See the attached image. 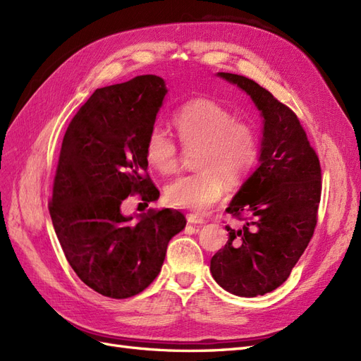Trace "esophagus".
I'll use <instances>...</instances> for the list:
<instances>
[{"label":"esophagus","mask_w":361,"mask_h":361,"mask_svg":"<svg viewBox=\"0 0 361 361\" xmlns=\"http://www.w3.org/2000/svg\"><path fill=\"white\" fill-rule=\"evenodd\" d=\"M187 220H188L190 224H203L204 223V218L202 215H197V214H188Z\"/></svg>","instance_id":"obj_1"}]
</instances>
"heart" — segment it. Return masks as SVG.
Wrapping results in <instances>:
<instances>
[{
  "mask_svg": "<svg viewBox=\"0 0 361 361\" xmlns=\"http://www.w3.org/2000/svg\"><path fill=\"white\" fill-rule=\"evenodd\" d=\"M183 147L199 146L195 167L200 169L169 182L164 199L173 207L204 211L221 199L228 185L241 183L259 159L260 138L257 129L211 99H192L174 114ZM149 166L161 174L176 171L179 147L166 130L155 126L145 141Z\"/></svg>",
  "mask_w": 361,
  "mask_h": 361,
  "instance_id": "1",
  "label": "heart"
}]
</instances>
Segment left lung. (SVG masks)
Here are the masks:
<instances>
[{"label": "left lung", "mask_w": 361, "mask_h": 361, "mask_svg": "<svg viewBox=\"0 0 361 361\" xmlns=\"http://www.w3.org/2000/svg\"><path fill=\"white\" fill-rule=\"evenodd\" d=\"M216 76L245 92L264 118L259 167L226 209L245 223L226 226L227 243L211 259L218 285L251 298L283 285L307 248L318 220L321 166L289 106L243 75Z\"/></svg>", "instance_id": "8db88e82"}]
</instances>
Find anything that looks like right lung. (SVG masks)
I'll return each mask as SVG.
<instances>
[{
    "mask_svg": "<svg viewBox=\"0 0 361 361\" xmlns=\"http://www.w3.org/2000/svg\"><path fill=\"white\" fill-rule=\"evenodd\" d=\"M166 81L140 75L94 90L63 138L49 214L69 265L104 297L129 298L159 274L170 239L187 224L171 209L134 216L122 202L159 191L147 174L145 141L167 94Z\"/></svg>",
    "mask_w": 361,
    "mask_h": 361,
    "instance_id": "1",
    "label": "right lung"
}]
</instances>
